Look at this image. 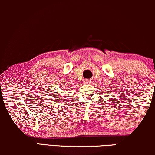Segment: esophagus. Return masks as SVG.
I'll return each instance as SVG.
<instances>
[{
  "instance_id": "34e87169",
  "label": "esophagus",
  "mask_w": 155,
  "mask_h": 155,
  "mask_svg": "<svg viewBox=\"0 0 155 155\" xmlns=\"http://www.w3.org/2000/svg\"><path fill=\"white\" fill-rule=\"evenodd\" d=\"M84 84H89V83H91V80H89V79H86V80L84 81Z\"/></svg>"
}]
</instances>
